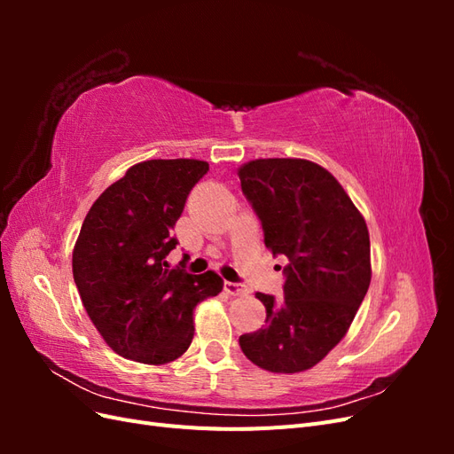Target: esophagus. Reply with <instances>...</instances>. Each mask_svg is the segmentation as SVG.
I'll list each match as a JSON object with an SVG mask.
<instances>
[{
    "mask_svg": "<svg viewBox=\"0 0 454 454\" xmlns=\"http://www.w3.org/2000/svg\"><path fill=\"white\" fill-rule=\"evenodd\" d=\"M223 290L229 294V295H246V287L239 282H229L225 280L223 284Z\"/></svg>",
    "mask_w": 454,
    "mask_h": 454,
    "instance_id": "obj_1",
    "label": "esophagus"
}]
</instances>
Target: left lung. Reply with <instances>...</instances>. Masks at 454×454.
Here are the masks:
<instances>
[{
	"mask_svg": "<svg viewBox=\"0 0 454 454\" xmlns=\"http://www.w3.org/2000/svg\"><path fill=\"white\" fill-rule=\"evenodd\" d=\"M242 193L272 255L287 257L284 299L255 294L265 325L240 335L246 358L299 373L347 335L371 282L369 231L347 191L305 159H255L239 168Z\"/></svg>",
	"mask_w": 454,
	"mask_h": 454,
	"instance_id": "1",
	"label": "left lung"
}]
</instances>
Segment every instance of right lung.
<instances>
[{"label": "right lung", "mask_w": 454, "mask_h": 454, "mask_svg": "<svg viewBox=\"0 0 454 454\" xmlns=\"http://www.w3.org/2000/svg\"><path fill=\"white\" fill-rule=\"evenodd\" d=\"M208 172L197 159L134 164L96 199L74 248V280L107 347L149 365L174 362L193 340V310L215 297L214 270L168 269L172 229L191 189Z\"/></svg>", "instance_id": "obj_1"}]
</instances>
